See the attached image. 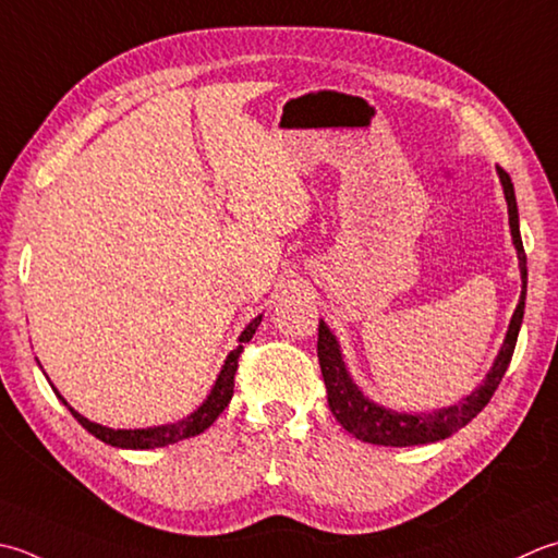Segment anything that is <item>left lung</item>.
Segmentation results:
<instances>
[{"label": "left lung", "mask_w": 558, "mask_h": 558, "mask_svg": "<svg viewBox=\"0 0 558 558\" xmlns=\"http://www.w3.org/2000/svg\"><path fill=\"white\" fill-rule=\"evenodd\" d=\"M500 183H504V193L508 201V215H510V232H512V244L518 248L520 258V272H522V294L518 302V310L512 314V322L508 326L506 343L500 348L494 367L486 375L484 385L476 391H472L464 401L454 403L450 409L435 411V413H418V416H411V413H397L389 409H381L377 403L363 397L351 375L345 373L341 351H338V343L329 326L319 322V341H316V355H319L326 395H329V409L336 416V421L343 425L348 433H353L357 440L373 442V445H387V447H409V445H425V442H438L450 438L452 433L472 421L476 413H482L486 403L494 397L498 389L500 379H504L506 369L510 365L512 351H515L522 314H525V294H527V256L525 248H522L520 239V227H518V203H515V191H512V181L508 173L498 167Z\"/></svg>", "instance_id": "left-lung-1"}]
</instances>
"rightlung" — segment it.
Returning <instances> with one entry per match:
<instances>
[{
  "instance_id": "add662e5",
  "label": "right lung",
  "mask_w": 558,
  "mask_h": 558,
  "mask_svg": "<svg viewBox=\"0 0 558 558\" xmlns=\"http://www.w3.org/2000/svg\"><path fill=\"white\" fill-rule=\"evenodd\" d=\"M258 324H260V316H256V319L246 326L244 333L239 336V345L227 355L222 373H220V377H217L210 397L205 399L203 407L198 411H193L185 421H179L173 425H159V428H142V430H113V428H106V425L86 421L82 413H76L72 407H68V401L60 397V391H54V395H58V399H62V403L70 409L72 416L82 423V428L89 430L94 438H98L106 445L125 447V450H151V447H167V445H173L179 440L193 438V435H198L205 428H210V425L217 421V416L225 411L229 399H232L239 357H242V353H244L242 343H248L251 338H254Z\"/></svg>"
}]
</instances>
